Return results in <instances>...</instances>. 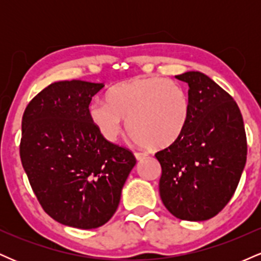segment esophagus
I'll return each instance as SVG.
<instances>
[{"instance_id":"34e87169","label":"esophagus","mask_w":261,"mask_h":261,"mask_svg":"<svg viewBox=\"0 0 261 261\" xmlns=\"http://www.w3.org/2000/svg\"><path fill=\"white\" fill-rule=\"evenodd\" d=\"M135 157H136L137 161L145 160L147 157V153H143V152H135Z\"/></svg>"}]
</instances>
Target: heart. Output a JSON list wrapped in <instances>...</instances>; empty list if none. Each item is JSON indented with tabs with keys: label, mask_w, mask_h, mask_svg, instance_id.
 Returning a JSON list of instances; mask_svg holds the SVG:
<instances>
[{
	"label": "heart",
	"mask_w": 261,
	"mask_h": 261,
	"mask_svg": "<svg viewBox=\"0 0 261 261\" xmlns=\"http://www.w3.org/2000/svg\"><path fill=\"white\" fill-rule=\"evenodd\" d=\"M104 101H93L89 118L109 142L120 137L124 119L127 130L141 145L164 148L187 126L190 115L188 93L179 83L164 77H140L114 86Z\"/></svg>",
	"instance_id": "1"
}]
</instances>
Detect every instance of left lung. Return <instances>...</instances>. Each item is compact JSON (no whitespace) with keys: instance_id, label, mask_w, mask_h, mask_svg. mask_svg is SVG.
Instances as JSON below:
<instances>
[{"instance_id":"1","label":"left lung","mask_w":261,"mask_h":261,"mask_svg":"<svg viewBox=\"0 0 261 261\" xmlns=\"http://www.w3.org/2000/svg\"><path fill=\"white\" fill-rule=\"evenodd\" d=\"M176 79L189 86L190 115L181 136L155 153L160 194L182 221H206L228 203L247 162V136L236 100L201 72Z\"/></svg>"}]
</instances>
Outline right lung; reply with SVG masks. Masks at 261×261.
<instances>
[{"instance_id":"1","label":"right lung","mask_w":261,"mask_h":261,"mask_svg":"<svg viewBox=\"0 0 261 261\" xmlns=\"http://www.w3.org/2000/svg\"><path fill=\"white\" fill-rule=\"evenodd\" d=\"M101 83H51L27 106L19 154L41 207L66 226L92 229L115 214L136 158L104 139L89 118Z\"/></svg>"}]
</instances>
